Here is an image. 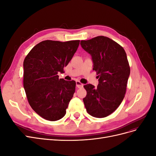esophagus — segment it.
Returning <instances> with one entry per match:
<instances>
[{
    "mask_svg": "<svg viewBox=\"0 0 156 156\" xmlns=\"http://www.w3.org/2000/svg\"><path fill=\"white\" fill-rule=\"evenodd\" d=\"M76 87L79 88H82L83 87V84L82 83H80L79 81H76Z\"/></svg>",
    "mask_w": 156,
    "mask_h": 156,
    "instance_id": "esophagus-1",
    "label": "esophagus"
}]
</instances>
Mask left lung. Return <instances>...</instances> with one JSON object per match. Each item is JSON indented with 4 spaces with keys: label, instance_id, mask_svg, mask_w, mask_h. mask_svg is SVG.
I'll use <instances>...</instances> for the list:
<instances>
[{
    "label": "left lung",
    "instance_id": "8db88e82",
    "mask_svg": "<svg viewBox=\"0 0 156 156\" xmlns=\"http://www.w3.org/2000/svg\"><path fill=\"white\" fill-rule=\"evenodd\" d=\"M82 48L92 56L93 70L98 75L97 87L87 84L83 102L87 112L96 118H104L119 107L125 96L130 74L126 52L116 41L105 36L81 41Z\"/></svg>",
    "mask_w": 156,
    "mask_h": 156
}]
</instances>
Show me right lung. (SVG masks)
<instances>
[{
  "label": "right lung",
  "mask_w": 156,
  "mask_h": 156,
  "mask_svg": "<svg viewBox=\"0 0 156 156\" xmlns=\"http://www.w3.org/2000/svg\"><path fill=\"white\" fill-rule=\"evenodd\" d=\"M79 40H45L33 48L23 62V87L32 108L43 119L63 118L76 83L59 79L79 45Z\"/></svg>",
  "instance_id": "add662e5"
}]
</instances>
